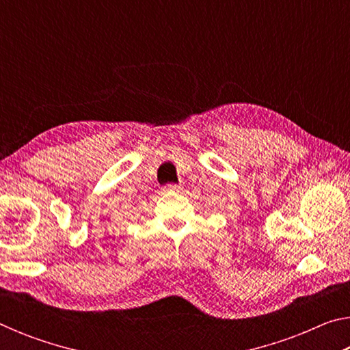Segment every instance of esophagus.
<instances>
[{"mask_svg":"<svg viewBox=\"0 0 350 350\" xmlns=\"http://www.w3.org/2000/svg\"><path fill=\"white\" fill-rule=\"evenodd\" d=\"M180 185H177V183H168L167 187H165V189H167V191H180Z\"/></svg>","mask_w":350,"mask_h":350,"instance_id":"1","label":"esophagus"}]
</instances>
